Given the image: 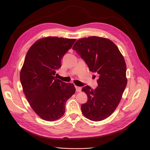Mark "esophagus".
I'll return each mask as SVG.
<instances>
[{
    "instance_id": "obj_1",
    "label": "esophagus",
    "mask_w": 150,
    "mask_h": 150,
    "mask_svg": "<svg viewBox=\"0 0 150 150\" xmlns=\"http://www.w3.org/2000/svg\"><path fill=\"white\" fill-rule=\"evenodd\" d=\"M75 88H76V90L77 92H81V87H78V86H75Z\"/></svg>"
}]
</instances>
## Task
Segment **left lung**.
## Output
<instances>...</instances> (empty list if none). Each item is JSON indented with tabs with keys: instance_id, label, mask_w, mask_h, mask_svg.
Returning a JSON list of instances; mask_svg holds the SVG:
<instances>
[{
	"instance_id": "8db88e82",
	"label": "left lung",
	"mask_w": 150,
	"mask_h": 150,
	"mask_svg": "<svg viewBox=\"0 0 150 150\" xmlns=\"http://www.w3.org/2000/svg\"><path fill=\"white\" fill-rule=\"evenodd\" d=\"M72 49L87 64L89 71L99 74L98 87L84 86L88 101L81 105L84 116L93 121L107 118L115 111L127 84L124 57L111 40L97 36L77 40Z\"/></svg>"
}]
</instances>
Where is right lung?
I'll use <instances>...</instances> for the list:
<instances>
[{"label": "right lung", "mask_w": 150, "mask_h": 150, "mask_svg": "<svg viewBox=\"0 0 150 150\" xmlns=\"http://www.w3.org/2000/svg\"><path fill=\"white\" fill-rule=\"evenodd\" d=\"M75 39L47 37L34 42L26 54L21 83L30 107L40 118L52 121L64 114L66 101L75 93L73 84L57 79L56 70Z\"/></svg>", "instance_id": "1"}]
</instances>
